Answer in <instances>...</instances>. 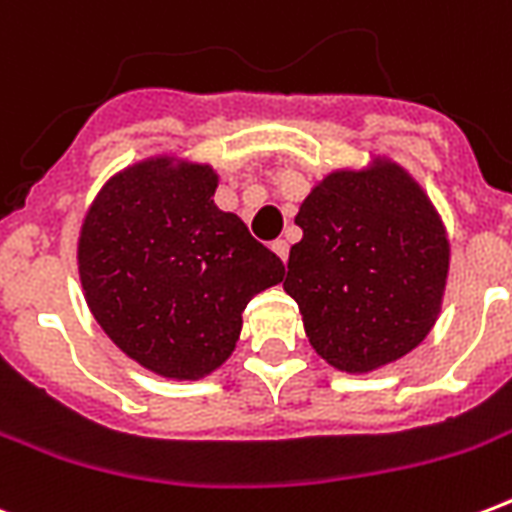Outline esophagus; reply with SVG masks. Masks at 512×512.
<instances>
[{
    "instance_id": "34e87169",
    "label": "esophagus",
    "mask_w": 512,
    "mask_h": 512,
    "mask_svg": "<svg viewBox=\"0 0 512 512\" xmlns=\"http://www.w3.org/2000/svg\"><path fill=\"white\" fill-rule=\"evenodd\" d=\"M271 249H273V252H276V255L281 257V260H284V263H287V257H289V244H287V241L276 239L271 244Z\"/></svg>"
}]
</instances>
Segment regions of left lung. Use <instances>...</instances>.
I'll use <instances>...</instances> for the list:
<instances>
[{"instance_id": "obj_1", "label": "left lung", "mask_w": 512, "mask_h": 512, "mask_svg": "<svg viewBox=\"0 0 512 512\" xmlns=\"http://www.w3.org/2000/svg\"><path fill=\"white\" fill-rule=\"evenodd\" d=\"M295 223L284 289L329 366L369 374L412 353L436 324L449 276L444 220L401 164L335 170L313 185Z\"/></svg>"}]
</instances>
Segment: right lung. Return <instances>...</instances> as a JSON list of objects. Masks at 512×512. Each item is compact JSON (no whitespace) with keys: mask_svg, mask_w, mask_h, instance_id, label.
<instances>
[{"mask_svg":"<svg viewBox=\"0 0 512 512\" xmlns=\"http://www.w3.org/2000/svg\"><path fill=\"white\" fill-rule=\"evenodd\" d=\"M209 164L151 156L108 180L79 231L84 300L114 345L167 380L228 361L241 313L284 263L215 204Z\"/></svg>","mask_w":512,"mask_h":512,"instance_id":"obj_1","label":"right lung"}]
</instances>
